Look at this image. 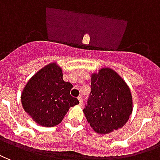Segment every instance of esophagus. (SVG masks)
Wrapping results in <instances>:
<instances>
[{"label":"esophagus","mask_w":160,"mask_h":160,"mask_svg":"<svg viewBox=\"0 0 160 160\" xmlns=\"http://www.w3.org/2000/svg\"><path fill=\"white\" fill-rule=\"evenodd\" d=\"M78 99V101H79V104L80 105L83 104V100H82V96H79Z\"/></svg>","instance_id":"1"}]
</instances>
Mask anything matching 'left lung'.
Here are the masks:
<instances>
[{
	"instance_id": "left-lung-1",
	"label": "left lung",
	"mask_w": 160,
	"mask_h": 160,
	"mask_svg": "<svg viewBox=\"0 0 160 160\" xmlns=\"http://www.w3.org/2000/svg\"><path fill=\"white\" fill-rule=\"evenodd\" d=\"M91 92L83 109L95 132L107 134L126 123L132 112V96L128 85L117 72L101 69L91 76Z\"/></svg>"
}]
</instances>
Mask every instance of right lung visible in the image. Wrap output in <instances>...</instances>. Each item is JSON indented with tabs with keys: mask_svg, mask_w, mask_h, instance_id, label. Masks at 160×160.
Here are the masks:
<instances>
[{
	"mask_svg": "<svg viewBox=\"0 0 160 160\" xmlns=\"http://www.w3.org/2000/svg\"><path fill=\"white\" fill-rule=\"evenodd\" d=\"M72 84L63 80L62 69L51 63L31 78L25 85L21 101L24 111L38 124H59L69 108L79 103L70 92Z\"/></svg>",
	"mask_w": 160,
	"mask_h": 160,
	"instance_id": "add662e5",
	"label": "right lung"
}]
</instances>
